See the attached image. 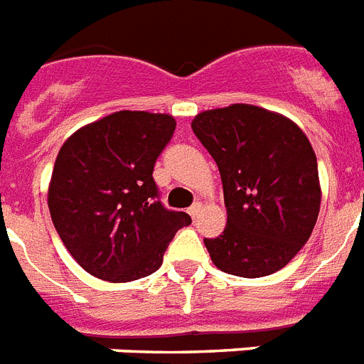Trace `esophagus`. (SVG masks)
<instances>
[{"label": "esophagus", "instance_id": "obj_1", "mask_svg": "<svg viewBox=\"0 0 364 364\" xmlns=\"http://www.w3.org/2000/svg\"><path fill=\"white\" fill-rule=\"evenodd\" d=\"M200 210H202V204H200V202H194V204L188 208V215L193 217V219H196V215L200 213Z\"/></svg>", "mask_w": 364, "mask_h": 364}]
</instances>
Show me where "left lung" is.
Wrapping results in <instances>:
<instances>
[{
    "label": "left lung",
    "instance_id": "left-lung-1",
    "mask_svg": "<svg viewBox=\"0 0 364 364\" xmlns=\"http://www.w3.org/2000/svg\"><path fill=\"white\" fill-rule=\"evenodd\" d=\"M193 132L219 166L227 227L204 238L213 264L262 277L287 264L310 238L321 204L317 159L285 117L247 104L204 111Z\"/></svg>",
    "mask_w": 364,
    "mask_h": 364
}]
</instances>
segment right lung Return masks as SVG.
Here are the masks:
<instances>
[{"label": "right lung", "mask_w": 364, "mask_h": 364, "mask_svg": "<svg viewBox=\"0 0 364 364\" xmlns=\"http://www.w3.org/2000/svg\"><path fill=\"white\" fill-rule=\"evenodd\" d=\"M176 121L119 111L77 130L62 145L48 187L54 228L92 276L124 283L153 274L179 228L193 219L160 202L154 162Z\"/></svg>", "instance_id": "right-lung-1"}]
</instances>
